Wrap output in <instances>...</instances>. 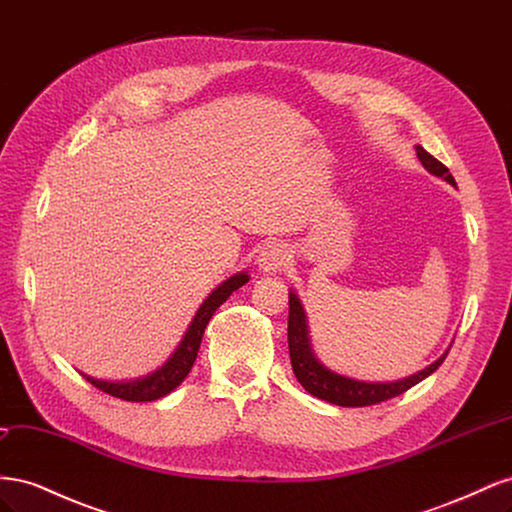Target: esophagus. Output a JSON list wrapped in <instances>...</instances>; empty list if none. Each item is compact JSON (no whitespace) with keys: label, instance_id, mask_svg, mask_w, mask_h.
<instances>
[{"label":"esophagus","instance_id":"obj_1","mask_svg":"<svg viewBox=\"0 0 512 512\" xmlns=\"http://www.w3.org/2000/svg\"><path fill=\"white\" fill-rule=\"evenodd\" d=\"M288 260H290V254H288V250H286V245H282V243H271V245H267V247H262V252H260V256H258V267H260L262 271H267V273L280 271Z\"/></svg>","mask_w":512,"mask_h":512}]
</instances>
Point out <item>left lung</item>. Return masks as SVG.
<instances>
[{
  "label": "left lung",
  "mask_w": 512,
  "mask_h": 512,
  "mask_svg": "<svg viewBox=\"0 0 512 512\" xmlns=\"http://www.w3.org/2000/svg\"><path fill=\"white\" fill-rule=\"evenodd\" d=\"M416 156L421 160V164L429 170L431 175L442 177L451 185H457L453 175L448 173V168L427 153L421 145L416 147ZM288 350H290V363L292 371L297 380L301 382L303 389L307 393H312L318 399L329 401V404L335 406H344V408H363V406H376L382 404L386 399H393L401 393H406L412 389L414 384L425 380L436 371L444 359V352L436 363H431L427 369L418 371L416 376H410L406 380L399 382H389V384H378V382H359L346 376H339L335 371L327 369L320 365V361L314 356L312 346H309V337H307V322H305V312L303 305L297 299V294L290 292L288 294Z\"/></svg>",
  "instance_id": "1"
}]
</instances>
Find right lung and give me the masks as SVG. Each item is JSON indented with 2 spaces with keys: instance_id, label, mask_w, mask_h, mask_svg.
<instances>
[{
  "instance_id": "right-lung-1",
  "label": "right lung",
  "mask_w": 512,
  "mask_h": 512,
  "mask_svg": "<svg viewBox=\"0 0 512 512\" xmlns=\"http://www.w3.org/2000/svg\"><path fill=\"white\" fill-rule=\"evenodd\" d=\"M247 280H250V277L245 273L232 275L230 280H226L220 288H215L209 294L207 301L200 305V309L196 312L188 333L183 337V342L179 344L175 354L170 356L168 363L162 369H158L156 374H151L143 380H134V382H104V380L89 378L85 374L83 376L87 378V382L94 384L96 389L123 401H153L168 395L170 391L177 389V386L185 380V376L190 374V369L198 356L200 342H203V333L207 329L211 316L215 314V309H218L232 292L239 290L243 284H247Z\"/></svg>"
}]
</instances>
